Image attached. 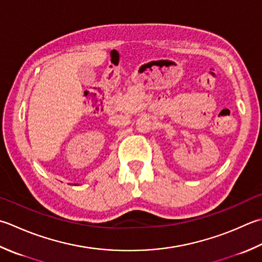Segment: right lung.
<instances>
[{"label":"right lung","mask_w":262,"mask_h":262,"mask_svg":"<svg viewBox=\"0 0 262 262\" xmlns=\"http://www.w3.org/2000/svg\"><path fill=\"white\" fill-rule=\"evenodd\" d=\"M74 185H77V184H74Z\"/></svg>","instance_id":"add662e5"}]
</instances>
